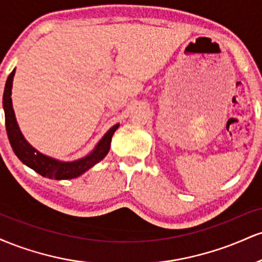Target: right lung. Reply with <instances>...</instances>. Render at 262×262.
<instances>
[{"label": "right lung", "instance_id": "1", "mask_svg": "<svg viewBox=\"0 0 262 262\" xmlns=\"http://www.w3.org/2000/svg\"><path fill=\"white\" fill-rule=\"evenodd\" d=\"M16 73V69L10 74L7 81H6L5 92H4V110H5V121H6V130H7L8 139H10L11 146L13 149L14 154L18 156L23 164L27 165L38 172L39 175L44 177H49L54 180H70L79 177L86 172L87 170L95 166L97 162L108 154L111 148V140L114 132L119 127V124L113 125L103 138L98 141L95 149L86 155L85 158H81L75 161H59L56 159L50 158L38 150H35L31 144L28 143L23 137L22 132L19 130L18 123L14 116L13 107H12V82H13V76Z\"/></svg>", "mask_w": 262, "mask_h": 262}]
</instances>
